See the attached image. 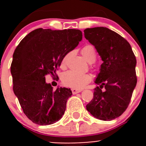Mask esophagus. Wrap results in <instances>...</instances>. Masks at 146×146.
I'll return each instance as SVG.
<instances>
[{
    "instance_id": "34e87169",
    "label": "esophagus",
    "mask_w": 146,
    "mask_h": 146,
    "mask_svg": "<svg viewBox=\"0 0 146 146\" xmlns=\"http://www.w3.org/2000/svg\"><path fill=\"white\" fill-rule=\"evenodd\" d=\"M71 91H72V93L73 94H77V93H78V92H80L82 91V90H78V89H74V88H73V89H72L71 90Z\"/></svg>"
}]
</instances>
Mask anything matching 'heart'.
<instances>
[{
	"label": "heart",
	"instance_id": "heart-1",
	"mask_svg": "<svg viewBox=\"0 0 146 146\" xmlns=\"http://www.w3.org/2000/svg\"><path fill=\"white\" fill-rule=\"evenodd\" d=\"M81 53L85 59L89 63H93L96 60V52L95 47L91 44H87L82 47ZM68 54L63 58L61 61V66L64 67L67 62ZM92 76L90 73H81L78 72L68 70L63 74L61 77L63 84L69 88L74 89H81L83 88L87 84L92 80Z\"/></svg>",
	"mask_w": 146,
	"mask_h": 146
}]
</instances>
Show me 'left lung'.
I'll list each match as a JSON object with an SVG mask.
<instances>
[{"mask_svg": "<svg viewBox=\"0 0 146 146\" xmlns=\"http://www.w3.org/2000/svg\"><path fill=\"white\" fill-rule=\"evenodd\" d=\"M84 35L103 61L95 81L99 86L94 89L93 99L86 109L95 118L113 120L120 117L130 103L137 83L136 56L130 44L108 28H87Z\"/></svg>", "mask_w": 146, "mask_h": 146, "instance_id": "obj_1", "label": "left lung"}]
</instances>
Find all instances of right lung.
<instances>
[{
	"instance_id": "right-lung-1",
	"label": "right lung",
	"mask_w": 146,
	"mask_h": 146,
	"mask_svg": "<svg viewBox=\"0 0 146 146\" xmlns=\"http://www.w3.org/2000/svg\"><path fill=\"white\" fill-rule=\"evenodd\" d=\"M79 29L39 28L22 39L13 54L10 67L13 92L27 118L38 125H50L64 114L70 88L54 91L45 76L58 78L56 71L65 56L82 40Z\"/></svg>"
}]
</instances>
